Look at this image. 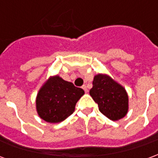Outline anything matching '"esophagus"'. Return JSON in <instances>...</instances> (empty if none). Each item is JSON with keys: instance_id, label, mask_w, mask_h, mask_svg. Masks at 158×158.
Returning <instances> with one entry per match:
<instances>
[{"instance_id": "esophagus-1", "label": "esophagus", "mask_w": 158, "mask_h": 158, "mask_svg": "<svg viewBox=\"0 0 158 158\" xmlns=\"http://www.w3.org/2000/svg\"><path fill=\"white\" fill-rule=\"evenodd\" d=\"M82 88L84 89V90L85 91V93H88V89H87V87H86L85 85H84L82 86Z\"/></svg>"}]
</instances>
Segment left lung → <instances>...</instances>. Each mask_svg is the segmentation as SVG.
Here are the masks:
<instances>
[{
    "mask_svg": "<svg viewBox=\"0 0 158 158\" xmlns=\"http://www.w3.org/2000/svg\"><path fill=\"white\" fill-rule=\"evenodd\" d=\"M89 95L98 104L101 113L113 121L126 116L129 110V96L126 89L105 73L94 77Z\"/></svg>",
    "mask_w": 158,
    "mask_h": 158,
    "instance_id": "8db88e82",
    "label": "left lung"
}]
</instances>
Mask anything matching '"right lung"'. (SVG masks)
Returning <instances> with one entry per match:
<instances>
[{
    "label": "right lung",
    "instance_id": "1",
    "mask_svg": "<svg viewBox=\"0 0 158 158\" xmlns=\"http://www.w3.org/2000/svg\"><path fill=\"white\" fill-rule=\"evenodd\" d=\"M84 94V89L75 87L72 82L58 75L51 76L36 96L37 113L45 122H62L74 112L76 103Z\"/></svg>",
    "mask_w": 158,
    "mask_h": 158
}]
</instances>
